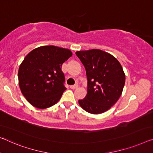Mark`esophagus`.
I'll list each match as a JSON object with an SVG mask.
<instances>
[{
  "label": "esophagus",
  "mask_w": 153,
  "mask_h": 153,
  "mask_svg": "<svg viewBox=\"0 0 153 153\" xmlns=\"http://www.w3.org/2000/svg\"><path fill=\"white\" fill-rule=\"evenodd\" d=\"M79 87V85L78 84H75L74 85H71L70 86V88L72 89V90H74V89H76L77 88Z\"/></svg>",
  "instance_id": "obj_1"
}]
</instances>
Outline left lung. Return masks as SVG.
Listing matches in <instances>:
<instances>
[{
	"label": "left lung",
	"instance_id": "left-lung-1",
	"mask_svg": "<svg viewBox=\"0 0 153 153\" xmlns=\"http://www.w3.org/2000/svg\"><path fill=\"white\" fill-rule=\"evenodd\" d=\"M88 79V94L79 103L87 112L99 114L114 105L123 92L125 74L123 67L111 54L99 49L76 52Z\"/></svg>",
	"mask_w": 153,
	"mask_h": 153
}]
</instances>
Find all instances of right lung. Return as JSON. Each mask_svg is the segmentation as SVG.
Listing matches in <instances>:
<instances>
[{
    "instance_id": "right-lung-1",
    "label": "right lung",
    "mask_w": 153,
    "mask_h": 153,
    "mask_svg": "<svg viewBox=\"0 0 153 153\" xmlns=\"http://www.w3.org/2000/svg\"><path fill=\"white\" fill-rule=\"evenodd\" d=\"M72 55L69 49L43 46L26 56L18 70V81L23 96L30 105L46 109L59 100L66 90L62 65Z\"/></svg>"
}]
</instances>
